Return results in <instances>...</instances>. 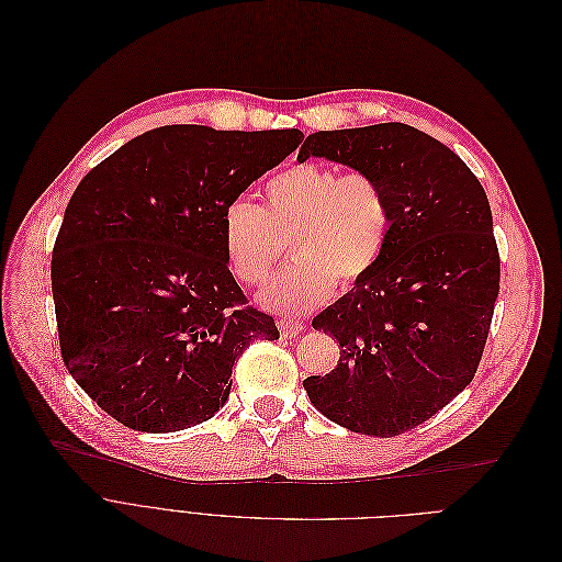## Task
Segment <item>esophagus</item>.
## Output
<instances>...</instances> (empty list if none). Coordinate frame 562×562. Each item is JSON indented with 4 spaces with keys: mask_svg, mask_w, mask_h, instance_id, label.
Instances as JSON below:
<instances>
[{
    "mask_svg": "<svg viewBox=\"0 0 562 562\" xmlns=\"http://www.w3.org/2000/svg\"><path fill=\"white\" fill-rule=\"evenodd\" d=\"M279 329H281V336H283V338H295V336H300L306 327H304V323H300V319H288V317H283V319H279Z\"/></svg>",
    "mask_w": 562,
    "mask_h": 562,
    "instance_id": "1",
    "label": "esophagus"
}]
</instances>
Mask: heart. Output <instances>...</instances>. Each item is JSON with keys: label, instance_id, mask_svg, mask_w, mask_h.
Wrapping results in <instances>:
<instances>
[{"label": "heart", "instance_id": "b5f03b06", "mask_svg": "<svg viewBox=\"0 0 562 562\" xmlns=\"http://www.w3.org/2000/svg\"><path fill=\"white\" fill-rule=\"evenodd\" d=\"M393 226L386 187L366 171L292 165L262 187V205L235 199L224 212V249L237 281L258 285L288 243L292 262L265 283L258 302L304 315L336 288L366 279L384 256Z\"/></svg>", "mask_w": 562, "mask_h": 562}]
</instances>
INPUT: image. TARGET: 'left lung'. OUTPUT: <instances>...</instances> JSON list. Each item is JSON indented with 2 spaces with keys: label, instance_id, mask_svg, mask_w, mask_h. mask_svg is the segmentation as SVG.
Here are the masks:
<instances>
[{
  "label": "left lung",
  "instance_id": "obj_1",
  "mask_svg": "<svg viewBox=\"0 0 562 562\" xmlns=\"http://www.w3.org/2000/svg\"><path fill=\"white\" fill-rule=\"evenodd\" d=\"M308 157L375 176L393 226L375 270L313 317L340 359L304 389L347 430L403 435L460 395L483 357L501 279L487 194L456 153L405 123L319 130L300 148Z\"/></svg>",
  "mask_w": 562,
  "mask_h": 562
}]
</instances>
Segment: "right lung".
<instances>
[{
    "label": "right lung",
    "mask_w": 562,
    "mask_h": 562,
    "mask_svg": "<svg viewBox=\"0 0 562 562\" xmlns=\"http://www.w3.org/2000/svg\"><path fill=\"white\" fill-rule=\"evenodd\" d=\"M302 139L165 125L77 184L52 295L64 363L102 412L137 432L187 430L224 407L245 347L279 338L228 270L224 212Z\"/></svg>",
    "instance_id": "obj_1"
}]
</instances>
